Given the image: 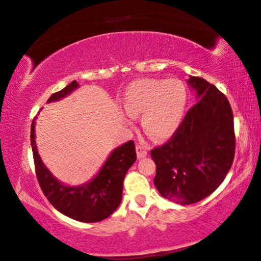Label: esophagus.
I'll return each instance as SVG.
<instances>
[{
	"instance_id": "esophagus-1",
	"label": "esophagus",
	"mask_w": 261,
	"mask_h": 261,
	"mask_svg": "<svg viewBox=\"0 0 261 261\" xmlns=\"http://www.w3.org/2000/svg\"><path fill=\"white\" fill-rule=\"evenodd\" d=\"M136 152H137V159H143V157L148 156V150L142 145L136 146Z\"/></svg>"
}]
</instances>
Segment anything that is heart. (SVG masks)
I'll return each instance as SVG.
<instances>
[{"label": "heart", "instance_id": "b5f03b06", "mask_svg": "<svg viewBox=\"0 0 261 261\" xmlns=\"http://www.w3.org/2000/svg\"><path fill=\"white\" fill-rule=\"evenodd\" d=\"M122 102L130 117L142 116L146 134L155 139H166L183 122L188 91L179 79H138L126 87Z\"/></svg>", "mask_w": 261, "mask_h": 261}]
</instances>
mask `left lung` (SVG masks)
Listing matches in <instances>:
<instances>
[{
	"mask_svg": "<svg viewBox=\"0 0 261 261\" xmlns=\"http://www.w3.org/2000/svg\"><path fill=\"white\" fill-rule=\"evenodd\" d=\"M197 102L162 146L151 150L155 187L179 204L203 200L225 179L236 152L233 112L228 99L213 84L190 76Z\"/></svg>",
	"mask_w": 261,
	"mask_h": 261,
	"instance_id": "8db88e82",
	"label": "left lung"
}]
</instances>
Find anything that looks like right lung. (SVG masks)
Listing matches in <instances>:
<instances>
[{
    "label": "right lung",
    "mask_w": 261,
    "mask_h": 261,
    "mask_svg": "<svg viewBox=\"0 0 261 261\" xmlns=\"http://www.w3.org/2000/svg\"><path fill=\"white\" fill-rule=\"evenodd\" d=\"M79 87L72 82L65 89L52 94L47 102L61 100ZM35 119L32 123L31 144L39 185L50 204L62 214L82 222H98L109 218L122 202L123 181L136 161L132 141L124 143L110 153L98 174L87 183L67 186L54 177L43 164L35 142Z\"/></svg>",
    "instance_id": "add662e5"
}]
</instances>
